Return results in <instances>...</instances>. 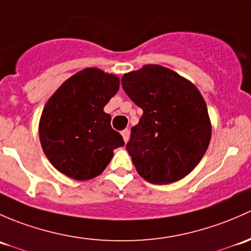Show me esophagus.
<instances>
[{
    "label": "esophagus",
    "instance_id": "obj_1",
    "mask_svg": "<svg viewBox=\"0 0 251 251\" xmlns=\"http://www.w3.org/2000/svg\"><path fill=\"white\" fill-rule=\"evenodd\" d=\"M122 136H123V140H125V143H128L129 140V134H130V131H129V129H125V130H122Z\"/></svg>",
    "mask_w": 251,
    "mask_h": 251
}]
</instances>
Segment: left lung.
<instances>
[{
	"label": "left lung",
	"instance_id": "8db88e82",
	"mask_svg": "<svg viewBox=\"0 0 251 251\" xmlns=\"http://www.w3.org/2000/svg\"><path fill=\"white\" fill-rule=\"evenodd\" d=\"M122 87L144 112L126 146L139 175L167 185L190 174L211 138L208 108L197 87L161 65L123 75Z\"/></svg>",
	"mask_w": 251,
	"mask_h": 251
}]
</instances>
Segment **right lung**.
Listing matches in <instances>:
<instances>
[{
	"label": "right lung",
	"instance_id": "add662e5",
	"mask_svg": "<svg viewBox=\"0 0 251 251\" xmlns=\"http://www.w3.org/2000/svg\"><path fill=\"white\" fill-rule=\"evenodd\" d=\"M120 89V78L88 68L66 79L49 98L40 120L41 145L53 167L84 181L104 172L113 150L125 145L111 128L105 105Z\"/></svg>",
	"mask_w": 251,
	"mask_h": 251
}]
</instances>
